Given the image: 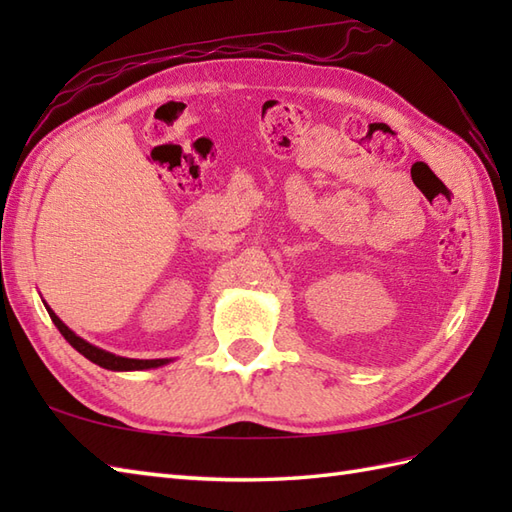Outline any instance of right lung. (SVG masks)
Instances as JSON below:
<instances>
[{"label": "right lung", "instance_id": "right-lung-1", "mask_svg": "<svg viewBox=\"0 0 512 512\" xmlns=\"http://www.w3.org/2000/svg\"><path fill=\"white\" fill-rule=\"evenodd\" d=\"M43 306H46V301H43ZM48 314L52 323L57 325V330L63 334V339L68 341L76 352L83 354L88 361H92L94 365L105 367V369H112V372H140V369H154V367H162L171 363V358H127V356H118L112 354L107 350H101V347H96L92 343H88L85 339H81L79 334H74L68 325H65L54 310L50 306H46Z\"/></svg>", "mask_w": 512, "mask_h": 512}]
</instances>
